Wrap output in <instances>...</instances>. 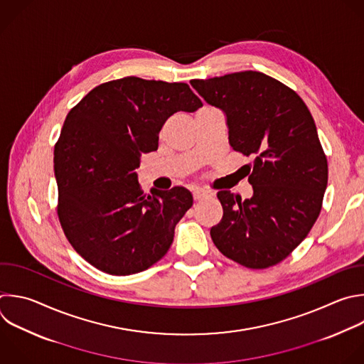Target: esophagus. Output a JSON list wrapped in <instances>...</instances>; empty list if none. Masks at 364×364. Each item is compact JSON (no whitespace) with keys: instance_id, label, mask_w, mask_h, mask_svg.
I'll use <instances>...</instances> for the list:
<instances>
[{"instance_id":"34e87169","label":"esophagus","mask_w":364,"mask_h":364,"mask_svg":"<svg viewBox=\"0 0 364 364\" xmlns=\"http://www.w3.org/2000/svg\"><path fill=\"white\" fill-rule=\"evenodd\" d=\"M208 196V191H205V190H203V188H194L193 190V197H194V200H201V198H204V197H207Z\"/></svg>"}]
</instances>
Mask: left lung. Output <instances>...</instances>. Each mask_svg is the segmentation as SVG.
<instances>
[{
    "label": "left lung",
    "instance_id": "obj_1",
    "mask_svg": "<svg viewBox=\"0 0 364 364\" xmlns=\"http://www.w3.org/2000/svg\"><path fill=\"white\" fill-rule=\"evenodd\" d=\"M190 84L224 112L232 150L255 159L247 166L252 198L217 193L223 218L210 230L214 245L245 267L274 266L306 238L321 210L327 159L314 119L291 88L259 71Z\"/></svg>",
    "mask_w": 364,
    "mask_h": 364
}]
</instances>
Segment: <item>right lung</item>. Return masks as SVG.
Listing matches in <instances>:
<instances>
[{
    "mask_svg": "<svg viewBox=\"0 0 364 364\" xmlns=\"http://www.w3.org/2000/svg\"><path fill=\"white\" fill-rule=\"evenodd\" d=\"M201 105L186 82L124 77L92 88L68 112L54 149L58 218L91 266L130 276L168 252L193 196L184 187L146 196L136 170L143 153L159 149L168 117Z\"/></svg>",
    "mask_w": 364,
    "mask_h": 364,
    "instance_id": "right-lung-1",
    "label": "right lung"
}]
</instances>
